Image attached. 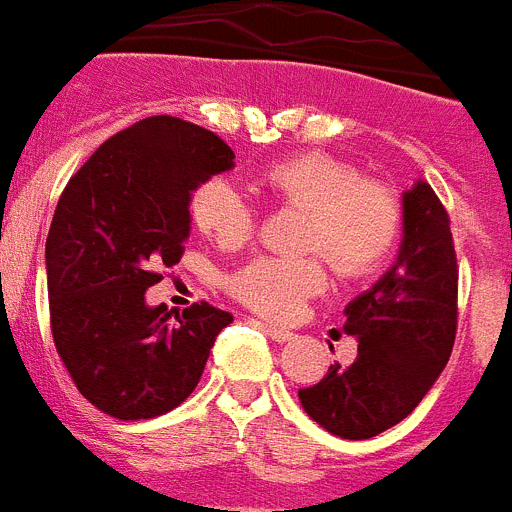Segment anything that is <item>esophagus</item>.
<instances>
[{"label": "esophagus", "instance_id": "obj_1", "mask_svg": "<svg viewBox=\"0 0 512 512\" xmlns=\"http://www.w3.org/2000/svg\"><path fill=\"white\" fill-rule=\"evenodd\" d=\"M264 332H266V335H269L274 342H289V340H292V337H294L289 330H284V327H274V325H264Z\"/></svg>", "mask_w": 512, "mask_h": 512}]
</instances>
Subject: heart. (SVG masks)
Returning a JSON list of instances; mask_svg holds the SVG:
<instances>
[{"instance_id": "heart-1", "label": "heart", "mask_w": 512, "mask_h": 512, "mask_svg": "<svg viewBox=\"0 0 512 512\" xmlns=\"http://www.w3.org/2000/svg\"><path fill=\"white\" fill-rule=\"evenodd\" d=\"M274 203L307 210L304 251L322 253L345 279L373 274L396 248L403 228L398 192L360 177L355 164L325 152H299L269 164L259 177ZM190 218L203 236L238 248L256 231V208L231 180L213 177L192 192ZM327 284L317 256H259L228 279L238 302L271 320H292Z\"/></svg>"}]
</instances>
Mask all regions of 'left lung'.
Returning <instances> with one entry per match:
<instances>
[{
	"label": "left lung",
	"instance_id": "8db88e82",
	"mask_svg": "<svg viewBox=\"0 0 512 512\" xmlns=\"http://www.w3.org/2000/svg\"><path fill=\"white\" fill-rule=\"evenodd\" d=\"M457 276L449 215L419 180L403 192L396 264L345 307L358 358L348 368L330 365L320 383L299 388L304 411L342 439L378 437L406 419L452 355Z\"/></svg>",
	"mask_w": 512,
	"mask_h": 512
}]
</instances>
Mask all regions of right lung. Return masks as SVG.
Returning <instances> with one entry per match:
<instances>
[{
	"mask_svg": "<svg viewBox=\"0 0 512 512\" xmlns=\"http://www.w3.org/2000/svg\"><path fill=\"white\" fill-rule=\"evenodd\" d=\"M233 149L175 116H149L101 144L70 177L45 243L50 327L75 388L103 414L154 419L198 386L231 312L164 314L144 292L182 259L192 192L231 170Z\"/></svg>",
	"mask_w": 512,
	"mask_h": 512,
	"instance_id": "1",
	"label": "right lung"
}]
</instances>
